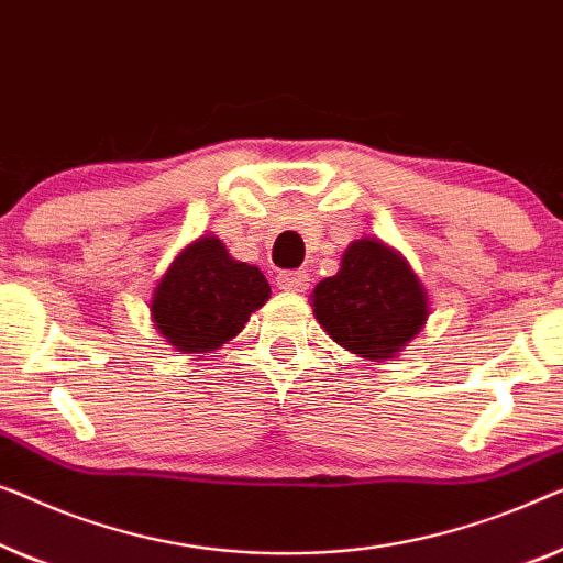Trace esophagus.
Segmentation results:
<instances>
[{"mask_svg": "<svg viewBox=\"0 0 563 563\" xmlns=\"http://www.w3.org/2000/svg\"><path fill=\"white\" fill-rule=\"evenodd\" d=\"M278 288L285 292H306L308 288V273L306 271H290L278 275Z\"/></svg>", "mask_w": 563, "mask_h": 563, "instance_id": "esophagus-1", "label": "esophagus"}]
</instances>
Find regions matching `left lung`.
Here are the masks:
<instances>
[{
  "label": "left lung",
  "instance_id": "1",
  "mask_svg": "<svg viewBox=\"0 0 563 563\" xmlns=\"http://www.w3.org/2000/svg\"><path fill=\"white\" fill-rule=\"evenodd\" d=\"M311 308L346 352L387 362L421 334L429 292L398 250L377 236H360L344 250L339 273L316 285Z\"/></svg>",
  "mask_w": 563,
  "mask_h": 563
}]
</instances>
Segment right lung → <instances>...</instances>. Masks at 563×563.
Returning <instances> with one entry per match:
<instances>
[{"mask_svg":"<svg viewBox=\"0 0 563 563\" xmlns=\"http://www.w3.org/2000/svg\"><path fill=\"white\" fill-rule=\"evenodd\" d=\"M267 298L260 267L234 260L217 234H201L157 280L150 316L173 350L194 357L232 342Z\"/></svg>","mask_w":563,"mask_h":563,"instance_id":"right-lung-1","label":"right lung"}]
</instances>
